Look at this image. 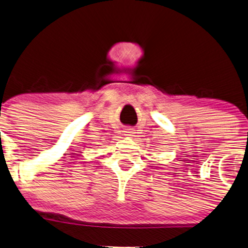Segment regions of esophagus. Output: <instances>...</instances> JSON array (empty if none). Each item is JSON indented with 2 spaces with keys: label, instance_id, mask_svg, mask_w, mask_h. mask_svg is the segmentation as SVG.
I'll return each mask as SVG.
<instances>
[{
  "label": "esophagus",
  "instance_id": "obj_1",
  "mask_svg": "<svg viewBox=\"0 0 248 248\" xmlns=\"http://www.w3.org/2000/svg\"><path fill=\"white\" fill-rule=\"evenodd\" d=\"M124 133H126L128 136H134V134H135V129L134 128H127L126 129V131H124Z\"/></svg>",
  "mask_w": 248,
  "mask_h": 248
}]
</instances>
